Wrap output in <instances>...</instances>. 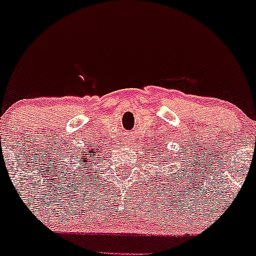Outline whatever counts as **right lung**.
Instances as JSON below:
<instances>
[{
	"mask_svg": "<svg viewBox=\"0 0 256 256\" xmlns=\"http://www.w3.org/2000/svg\"><path fill=\"white\" fill-rule=\"evenodd\" d=\"M100 150V149H98ZM91 156H94V154H91ZM85 159H86V158H85Z\"/></svg>",
	"mask_w": 256,
	"mask_h": 256,
	"instance_id": "add662e5",
	"label": "right lung"
}]
</instances>
